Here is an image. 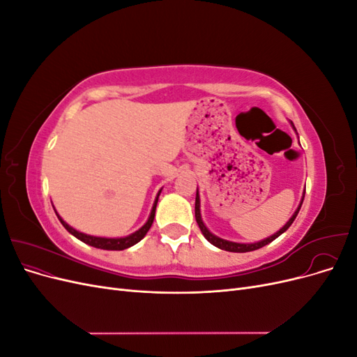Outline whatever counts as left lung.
Returning a JSON list of instances; mask_svg holds the SVG:
<instances>
[{
    "mask_svg": "<svg viewBox=\"0 0 357 357\" xmlns=\"http://www.w3.org/2000/svg\"><path fill=\"white\" fill-rule=\"evenodd\" d=\"M304 201V199H302ZM302 201H301V204H299V207H298V210L294 213V215H291L290 218V220L283 226L282 229H280L278 232H275L274 235H271L269 236V238H265V240H262V241H259V243H253V244H240V243H232V241H226V240H222V238H219V236H215V235H213L207 228H205V225H204V222H202V219H201V211H199V195H198V190H197V198H195V219H197V223H198V226H199V229H201V232H202V235L205 236V238H207V241L208 243H211L213 245H215V247H219V248H223V250H226V252H234V253H245V252H253V250H257V248H261V247H264V245H266V244H269L271 241H274L277 236H280L282 235L283 232H286L287 229H289V226L294 223V220L296 219V215H298V213H299V210H301V205H302Z\"/></svg>",
    "mask_w": 357,
    "mask_h": 357,
    "instance_id": "obj_1",
    "label": "left lung"
}]
</instances>
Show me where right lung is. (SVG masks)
Wrapping results in <instances>:
<instances>
[{
	"instance_id": "right-lung-1",
	"label": "right lung",
	"mask_w": 357,
	"mask_h": 357,
	"mask_svg": "<svg viewBox=\"0 0 357 357\" xmlns=\"http://www.w3.org/2000/svg\"><path fill=\"white\" fill-rule=\"evenodd\" d=\"M159 193H160V192H159ZM159 193H158V197H156V199H155L152 213H150V218H149V220L146 222V225L143 226L142 229H138L137 232L125 236V238H101V236H92V235L82 234V232H79V231L73 229L70 225H67L66 222H63V220L61 219V215H58V213H56V215H58L59 222L63 225V228H66L70 234H73V235L75 236V238H79L80 241H83V243H86V244H89V245H92V247H96V248H102V250H125V248L137 244L138 241H142V240L144 238V235L147 234V231L150 229V226H152L153 219H155V211H156V204H158Z\"/></svg>"
}]
</instances>
